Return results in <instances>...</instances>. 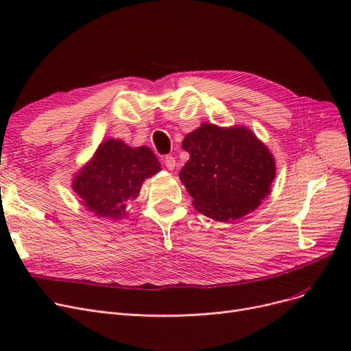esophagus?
Returning <instances> with one entry per match:
<instances>
[{
    "label": "esophagus",
    "mask_w": 351,
    "mask_h": 351,
    "mask_svg": "<svg viewBox=\"0 0 351 351\" xmlns=\"http://www.w3.org/2000/svg\"><path fill=\"white\" fill-rule=\"evenodd\" d=\"M164 162H165V167H167L168 169H174V168H176V165H177V162H176V158H174V156H171V155L165 156Z\"/></svg>",
    "instance_id": "obj_1"
}]
</instances>
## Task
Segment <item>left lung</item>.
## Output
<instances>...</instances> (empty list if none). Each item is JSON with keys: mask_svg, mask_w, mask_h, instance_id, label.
I'll return each instance as SVG.
<instances>
[{"mask_svg": "<svg viewBox=\"0 0 351 351\" xmlns=\"http://www.w3.org/2000/svg\"><path fill=\"white\" fill-rule=\"evenodd\" d=\"M190 154L180 180L195 209L215 221L237 219L271 193L275 159L244 125L222 129L204 123L182 143Z\"/></svg>", "mask_w": 351, "mask_h": 351, "instance_id": "1", "label": "left lung"}]
</instances>
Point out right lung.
Listing matches in <instances>:
<instances>
[{"label": "right lung", "instance_id": "right-lung-1", "mask_svg": "<svg viewBox=\"0 0 351 351\" xmlns=\"http://www.w3.org/2000/svg\"><path fill=\"white\" fill-rule=\"evenodd\" d=\"M161 169L147 146L130 147L120 139L102 142L73 178V190L99 218L125 217V202L139 196L142 183Z\"/></svg>", "mask_w": 351, "mask_h": 351}]
</instances>
